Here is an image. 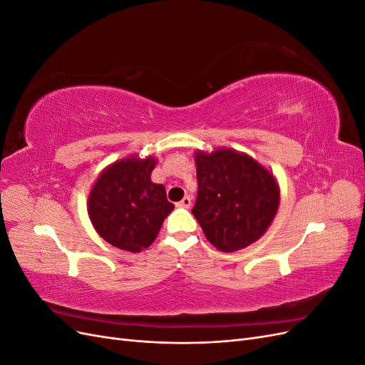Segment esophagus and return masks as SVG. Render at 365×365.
I'll return each mask as SVG.
<instances>
[{"label":"esophagus","instance_id":"34e87169","mask_svg":"<svg viewBox=\"0 0 365 365\" xmlns=\"http://www.w3.org/2000/svg\"><path fill=\"white\" fill-rule=\"evenodd\" d=\"M190 205H192V196H184L182 200L176 204V207H181V208H190Z\"/></svg>","mask_w":365,"mask_h":365}]
</instances>
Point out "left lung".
<instances>
[{"label":"left lung","mask_w":365,"mask_h":365,"mask_svg":"<svg viewBox=\"0 0 365 365\" xmlns=\"http://www.w3.org/2000/svg\"><path fill=\"white\" fill-rule=\"evenodd\" d=\"M197 196L192 210L205 237L224 252L256 242L277 213L280 192L274 175L245 153L197 152Z\"/></svg>","instance_id":"left-lung-1"}]
</instances>
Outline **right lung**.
<instances>
[{"label": "right lung", "mask_w": 365, "mask_h": 365, "mask_svg": "<svg viewBox=\"0 0 365 365\" xmlns=\"http://www.w3.org/2000/svg\"><path fill=\"white\" fill-rule=\"evenodd\" d=\"M155 160L129 157L98 176L88 200V215L108 244L138 252L155 240L173 210L161 184L150 181Z\"/></svg>", "instance_id": "right-lung-1"}]
</instances>
